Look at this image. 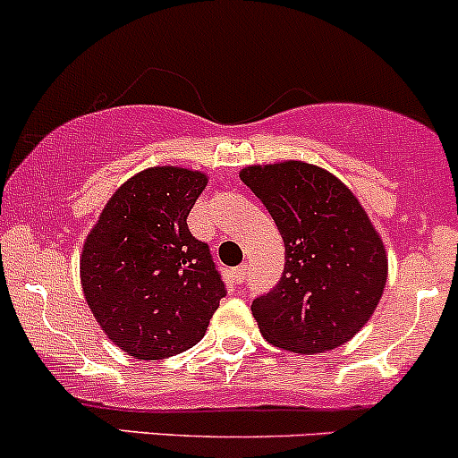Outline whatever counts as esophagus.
<instances>
[{
    "label": "esophagus",
    "instance_id": "34e87169",
    "mask_svg": "<svg viewBox=\"0 0 458 458\" xmlns=\"http://www.w3.org/2000/svg\"><path fill=\"white\" fill-rule=\"evenodd\" d=\"M233 279H234V284H243V281H246V266L234 267V270H233Z\"/></svg>",
    "mask_w": 458,
    "mask_h": 458
}]
</instances>
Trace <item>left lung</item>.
Masks as SVG:
<instances>
[{"label": "left lung", "instance_id": "left-lung-1", "mask_svg": "<svg viewBox=\"0 0 458 458\" xmlns=\"http://www.w3.org/2000/svg\"><path fill=\"white\" fill-rule=\"evenodd\" d=\"M239 177L267 208L285 246L279 284L252 301L261 335L299 354L344 345L366 326L386 288V248L370 216L318 165H248Z\"/></svg>", "mask_w": 458, "mask_h": 458}]
</instances>
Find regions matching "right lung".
Masks as SVG:
<instances>
[{"instance_id":"obj_1","label":"right lung","mask_w":458,"mask_h":458,"mask_svg":"<svg viewBox=\"0 0 458 458\" xmlns=\"http://www.w3.org/2000/svg\"><path fill=\"white\" fill-rule=\"evenodd\" d=\"M199 170L157 165L117 188L80 259L88 308L117 348L143 361L199 344L225 285L208 243L188 230Z\"/></svg>"}]
</instances>
